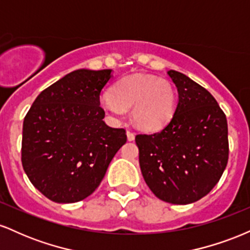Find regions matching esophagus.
I'll list each match as a JSON object with an SVG mask.
<instances>
[{
	"instance_id": "obj_1",
	"label": "esophagus",
	"mask_w": 250,
	"mask_h": 250,
	"mask_svg": "<svg viewBox=\"0 0 250 250\" xmlns=\"http://www.w3.org/2000/svg\"><path fill=\"white\" fill-rule=\"evenodd\" d=\"M127 137L129 141H134L135 140V134L131 130H127Z\"/></svg>"
}]
</instances>
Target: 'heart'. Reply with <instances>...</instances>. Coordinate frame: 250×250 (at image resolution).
Instances as JSON below:
<instances>
[{
  "mask_svg": "<svg viewBox=\"0 0 250 250\" xmlns=\"http://www.w3.org/2000/svg\"><path fill=\"white\" fill-rule=\"evenodd\" d=\"M101 107L115 121L131 109L135 123L146 130H157L170 121L176 107V91L170 82L151 75L127 76L116 82Z\"/></svg>",
  "mask_w": 250,
  "mask_h": 250,
  "instance_id": "b5f03b06",
  "label": "heart"
}]
</instances>
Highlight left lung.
<instances>
[{
    "label": "left lung",
    "mask_w": 250,
    "mask_h": 250,
    "mask_svg": "<svg viewBox=\"0 0 250 250\" xmlns=\"http://www.w3.org/2000/svg\"><path fill=\"white\" fill-rule=\"evenodd\" d=\"M179 91L169 123L153 134H137L140 167L156 197L188 205L219 182L229 156L226 114L210 93L179 71H167Z\"/></svg>",
    "instance_id": "1"
}]
</instances>
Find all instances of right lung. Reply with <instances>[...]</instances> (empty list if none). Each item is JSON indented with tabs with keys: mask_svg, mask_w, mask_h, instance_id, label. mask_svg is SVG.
Here are the masks:
<instances>
[{
	"mask_svg": "<svg viewBox=\"0 0 250 250\" xmlns=\"http://www.w3.org/2000/svg\"><path fill=\"white\" fill-rule=\"evenodd\" d=\"M110 73H69L41 91L24 117L22 166L34 187L54 202H79L93 194L127 142L125 129L103 121L100 94Z\"/></svg>",
	"mask_w": 250,
	"mask_h": 250,
	"instance_id": "right-lung-1",
	"label": "right lung"
}]
</instances>
